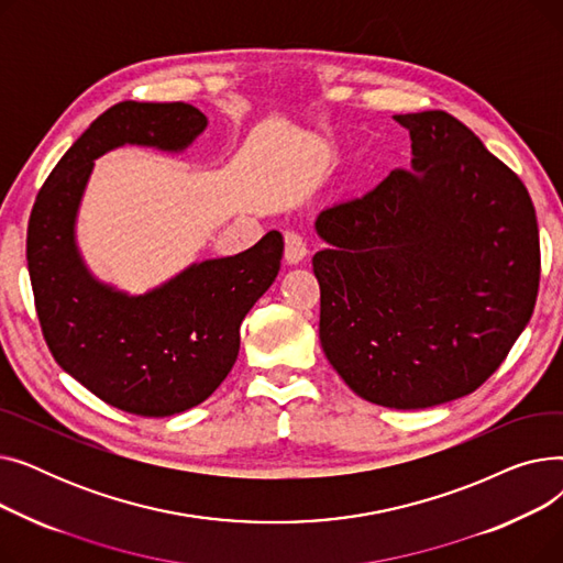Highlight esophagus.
<instances>
[{"mask_svg": "<svg viewBox=\"0 0 563 563\" xmlns=\"http://www.w3.org/2000/svg\"><path fill=\"white\" fill-rule=\"evenodd\" d=\"M308 255V242L306 236L297 230L285 232V260L289 264H299Z\"/></svg>", "mask_w": 563, "mask_h": 563, "instance_id": "1", "label": "esophagus"}]
</instances>
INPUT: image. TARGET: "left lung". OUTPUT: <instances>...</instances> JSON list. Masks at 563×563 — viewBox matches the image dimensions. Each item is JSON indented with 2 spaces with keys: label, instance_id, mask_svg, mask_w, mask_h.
<instances>
[{
  "label": "left lung",
  "instance_id": "8db88e82",
  "mask_svg": "<svg viewBox=\"0 0 563 563\" xmlns=\"http://www.w3.org/2000/svg\"><path fill=\"white\" fill-rule=\"evenodd\" d=\"M410 168L323 210L319 340L358 397L418 410L475 393L534 312L541 249L520 177L445 111L395 115Z\"/></svg>",
  "mask_w": 563,
  "mask_h": 563
}]
</instances>
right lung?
Here are the masks:
<instances>
[{
    "label": "right lung",
    "instance_id": "right-lung-1",
    "mask_svg": "<svg viewBox=\"0 0 563 563\" xmlns=\"http://www.w3.org/2000/svg\"><path fill=\"white\" fill-rule=\"evenodd\" d=\"M205 128V113L185 102L113 104L54 166L29 219V278L54 361L109 406L143 418L189 410L221 386L244 317L278 276L283 234L272 230L244 253L194 262L128 294L86 266L79 205L96 159L113 147L185 153Z\"/></svg>",
    "mask_w": 563,
    "mask_h": 563
}]
</instances>
